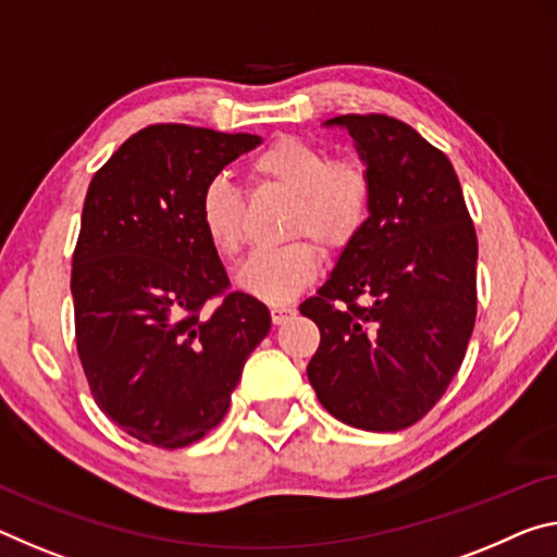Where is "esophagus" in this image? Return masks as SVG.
I'll use <instances>...</instances> for the list:
<instances>
[{
  "instance_id": "1",
  "label": "esophagus",
  "mask_w": 557,
  "mask_h": 557,
  "mask_svg": "<svg viewBox=\"0 0 557 557\" xmlns=\"http://www.w3.org/2000/svg\"><path fill=\"white\" fill-rule=\"evenodd\" d=\"M295 307H287V305H272L270 307V314H272V324H285L289 317H295Z\"/></svg>"
}]
</instances>
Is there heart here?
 Instances as JSON below:
<instances>
[{"label":"heart","mask_w":557,"mask_h":557,"mask_svg":"<svg viewBox=\"0 0 557 557\" xmlns=\"http://www.w3.org/2000/svg\"><path fill=\"white\" fill-rule=\"evenodd\" d=\"M255 181L295 196L289 235H310L330 250H342L359 235L372 202V181L357 161H332L314 140L277 136L252 158ZM198 223L206 240L225 258L245 243V202L231 183L215 178L198 202ZM322 255L312 240H295L277 250L255 252L237 270V285L270 305H285L307 289L320 272Z\"/></svg>","instance_id":"b5f03b06"}]
</instances>
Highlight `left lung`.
I'll list each match as a JSON object with an SVG mask.
<instances>
[{
    "mask_svg": "<svg viewBox=\"0 0 557 557\" xmlns=\"http://www.w3.org/2000/svg\"><path fill=\"white\" fill-rule=\"evenodd\" d=\"M324 126L355 138L372 202L332 275L299 305L320 326L307 379L334 419L401 431L431 411L466 357L479 240L451 161L411 126L382 113Z\"/></svg>",
    "mask_w": 557,
    "mask_h": 557,
    "instance_id": "obj_1",
    "label": "left lung"
}]
</instances>
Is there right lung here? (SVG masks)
Masks as SVG:
<instances>
[{
	"mask_svg": "<svg viewBox=\"0 0 557 557\" xmlns=\"http://www.w3.org/2000/svg\"><path fill=\"white\" fill-rule=\"evenodd\" d=\"M260 144L156 123L88 185L72 268L76 349L99 409L144 444L183 448L215 429L270 332L268 307L227 289L198 223L206 185Z\"/></svg>",
	"mask_w": 557,
	"mask_h": 557,
	"instance_id": "right-lung-1",
	"label": "right lung"
}]
</instances>
